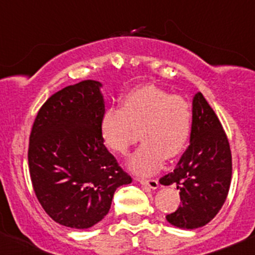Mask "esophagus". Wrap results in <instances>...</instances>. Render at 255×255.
<instances>
[{"mask_svg": "<svg viewBox=\"0 0 255 255\" xmlns=\"http://www.w3.org/2000/svg\"><path fill=\"white\" fill-rule=\"evenodd\" d=\"M139 182L142 185H144V186H148L149 189H153V190H155L156 187L159 186V182H158V180H155V179H139Z\"/></svg>", "mask_w": 255, "mask_h": 255, "instance_id": "1", "label": "esophagus"}]
</instances>
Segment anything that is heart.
<instances>
[{
	"label": "heart",
	"mask_w": 255,
	"mask_h": 255,
	"mask_svg": "<svg viewBox=\"0 0 255 255\" xmlns=\"http://www.w3.org/2000/svg\"><path fill=\"white\" fill-rule=\"evenodd\" d=\"M191 125V106L184 97L142 86L123 97L120 110L110 107L104 112L100 129L105 145L120 155H127L140 135L143 145L128 165L138 175H150L164 158L173 159L184 150Z\"/></svg>",
	"instance_id": "obj_1"
}]
</instances>
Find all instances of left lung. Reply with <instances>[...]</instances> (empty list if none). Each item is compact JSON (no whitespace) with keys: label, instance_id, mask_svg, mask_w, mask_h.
Here are the masks:
<instances>
[{"label":"left lung","instance_id":"8db88e82","mask_svg":"<svg viewBox=\"0 0 255 255\" xmlns=\"http://www.w3.org/2000/svg\"><path fill=\"white\" fill-rule=\"evenodd\" d=\"M232 177V154L220 120L201 92L192 100L190 145L173 173L161 185L176 184L181 205L166 215L169 223L184 230L207 225L227 199Z\"/></svg>","mask_w":255,"mask_h":255}]
</instances>
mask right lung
<instances>
[{
    "instance_id": "right-lung-1",
    "label": "right lung",
    "mask_w": 255,
    "mask_h": 255,
    "mask_svg": "<svg viewBox=\"0 0 255 255\" xmlns=\"http://www.w3.org/2000/svg\"><path fill=\"white\" fill-rule=\"evenodd\" d=\"M101 86L85 80L51 95L29 137L28 164L38 201L55 222L76 230L99 223L117 187L132 182L102 140Z\"/></svg>"
}]
</instances>
